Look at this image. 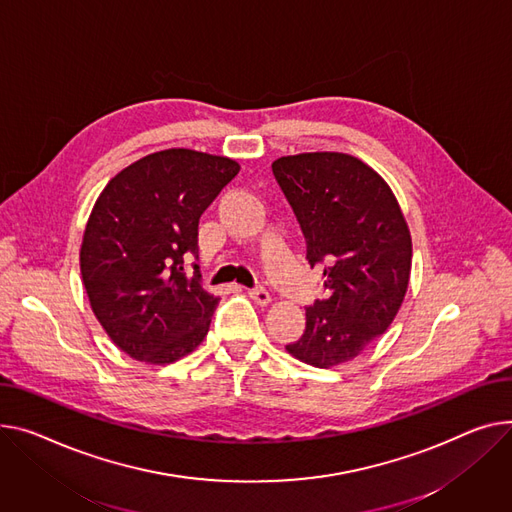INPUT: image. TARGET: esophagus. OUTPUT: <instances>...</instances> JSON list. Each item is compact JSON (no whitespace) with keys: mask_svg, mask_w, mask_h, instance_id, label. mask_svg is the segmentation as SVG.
<instances>
[{"mask_svg":"<svg viewBox=\"0 0 512 512\" xmlns=\"http://www.w3.org/2000/svg\"><path fill=\"white\" fill-rule=\"evenodd\" d=\"M249 296L257 302V304H261V306H265L269 300H271V296H269V292L263 288V286H257V288H251L249 290Z\"/></svg>","mask_w":512,"mask_h":512,"instance_id":"34e87169","label":"esophagus"}]
</instances>
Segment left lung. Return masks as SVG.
<instances>
[{
  "label": "left lung",
  "instance_id": "8db88e82",
  "mask_svg": "<svg viewBox=\"0 0 512 512\" xmlns=\"http://www.w3.org/2000/svg\"><path fill=\"white\" fill-rule=\"evenodd\" d=\"M271 170L327 288L306 306L304 333L286 350L317 368L354 360L401 309L412 271L410 228L391 187L356 156L306 152L278 158Z\"/></svg>",
  "mask_w": 512,
  "mask_h": 512
}]
</instances>
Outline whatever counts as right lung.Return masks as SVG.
<instances>
[{"label": "right lung", "instance_id": "right-lung-1", "mask_svg": "<svg viewBox=\"0 0 512 512\" xmlns=\"http://www.w3.org/2000/svg\"><path fill=\"white\" fill-rule=\"evenodd\" d=\"M238 170L226 156L170 148L129 164L98 195L82 280L102 329L131 358L170 364L208 335L220 298L185 274V261L197 257L201 214Z\"/></svg>", "mask_w": 512, "mask_h": 512}]
</instances>
